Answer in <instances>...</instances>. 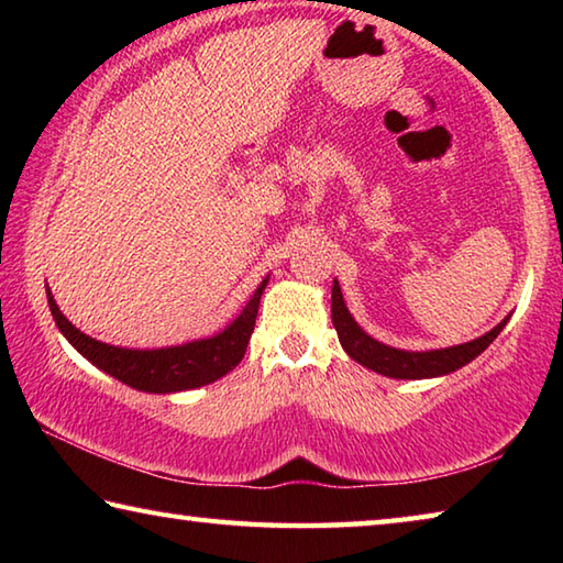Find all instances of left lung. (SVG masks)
<instances>
[{"label":"left lung","mask_w":563,"mask_h":563,"mask_svg":"<svg viewBox=\"0 0 563 563\" xmlns=\"http://www.w3.org/2000/svg\"><path fill=\"white\" fill-rule=\"evenodd\" d=\"M507 320H501L497 328L487 332V335L464 342V345L430 352H405L387 347L383 342L369 338L367 332L352 320L347 305L342 300L340 283H332V325L338 330L340 345L345 347L347 355L360 362V365L395 379H422L454 373V369L464 367L466 362H472L476 355H482V352L492 345L494 338L499 335L501 328L507 325Z\"/></svg>","instance_id":"left-lung-1"}]
</instances>
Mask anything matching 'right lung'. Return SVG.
<instances>
[{
	"label": "right lung",
	"instance_id": "obj_1",
	"mask_svg": "<svg viewBox=\"0 0 563 563\" xmlns=\"http://www.w3.org/2000/svg\"><path fill=\"white\" fill-rule=\"evenodd\" d=\"M268 285L265 278L253 298L247 300L241 316L231 325L213 338L186 342L178 347H161V350H126L113 347L107 342H99L81 330H76L69 320L56 308L54 295L46 288L49 298V310L56 320V328L64 332V338L87 357L91 365H97L103 373L121 379L123 385L141 393H180V389H196L208 383H216L243 360L247 342H251L255 318H258L261 295Z\"/></svg>",
	"mask_w": 563,
	"mask_h": 563
}]
</instances>
